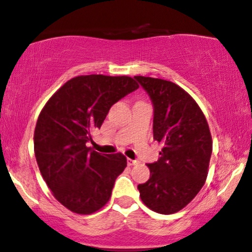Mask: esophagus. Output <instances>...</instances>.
<instances>
[{
  "instance_id": "esophagus-1",
  "label": "esophagus",
  "mask_w": 252,
  "mask_h": 252,
  "mask_svg": "<svg viewBox=\"0 0 252 252\" xmlns=\"http://www.w3.org/2000/svg\"><path fill=\"white\" fill-rule=\"evenodd\" d=\"M138 161L137 160H131V158H128V164L129 166H135V164H137Z\"/></svg>"
}]
</instances>
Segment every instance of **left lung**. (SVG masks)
Here are the masks:
<instances>
[{
  "label": "left lung",
  "instance_id": "left-lung-1",
  "mask_svg": "<svg viewBox=\"0 0 252 252\" xmlns=\"http://www.w3.org/2000/svg\"><path fill=\"white\" fill-rule=\"evenodd\" d=\"M134 78L152 100L153 135L163 144L158 160L147 164L149 180L137 189L150 210L172 215L189 204L206 180L212 154L209 124L195 100L176 84Z\"/></svg>",
  "mask_w": 252,
  "mask_h": 252
}]
</instances>
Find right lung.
<instances>
[{
    "label": "right lung",
    "mask_w": 252,
    "mask_h": 252,
    "mask_svg": "<svg viewBox=\"0 0 252 252\" xmlns=\"http://www.w3.org/2000/svg\"><path fill=\"white\" fill-rule=\"evenodd\" d=\"M137 89L126 76H79L63 84L40 112L34 131L37 166L57 200L72 212L91 215L109 201L126 158L100 154L86 143L110 108Z\"/></svg>",
    "instance_id": "right-lung-1"
}]
</instances>
